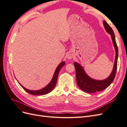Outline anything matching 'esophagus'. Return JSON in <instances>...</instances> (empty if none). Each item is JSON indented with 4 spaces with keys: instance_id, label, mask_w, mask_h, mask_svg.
Here are the masks:
<instances>
[{
    "instance_id": "obj_1",
    "label": "esophagus",
    "mask_w": 127,
    "mask_h": 127,
    "mask_svg": "<svg viewBox=\"0 0 127 127\" xmlns=\"http://www.w3.org/2000/svg\"><path fill=\"white\" fill-rule=\"evenodd\" d=\"M67 59L68 60H70L72 59V58H73V55L70 53H67Z\"/></svg>"
}]
</instances>
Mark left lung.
<instances>
[{"mask_svg": "<svg viewBox=\"0 0 127 127\" xmlns=\"http://www.w3.org/2000/svg\"><path fill=\"white\" fill-rule=\"evenodd\" d=\"M103 23L106 31L111 35V39L112 40L115 51H116V57H115L113 70L110 76L104 80L93 79L90 77L86 74L81 64L77 62L74 63L76 70L77 84L82 91L89 93H93L96 92L101 91L109 87L113 82L116 74L118 58V48L116 41L115 35L112 28L106 22L103 21Z\"/></svg>", "mask_w": 127, "mask_h": 127, "instance_id": "8db88e82", "label": "left lung"}]
</instances>
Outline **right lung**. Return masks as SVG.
Here are the masks:
<instances>
[{"instance_id": "1", "label": "right lung", "mask_w": 127, "mask_h": 127, "mask_svg": "<svg viewBox=\"0 0 127 127\" xmlns=\"http://www.w3.org/2000/svg\"><path fill=\"white\" fill-rule=\"evenodd\" d=\"M65 64V62L64 61H62L58 66H57L56 69L55 71L54 75L53 76V77L51 80V82H50L48 85L45 86L44 87H43L42 89L39 90H30L27 89V88H25L23 86H22L21 84L18 82V83H19V84L21 86V87L23 88V89L26 91L28 93H29L30 94L32 95H45L48 94L50 92H51L53 88H54L56 86V83L57 82V79H58V75L59 71L60 70V69H61L64 65Z\"/></svg>"}]
</instances>
